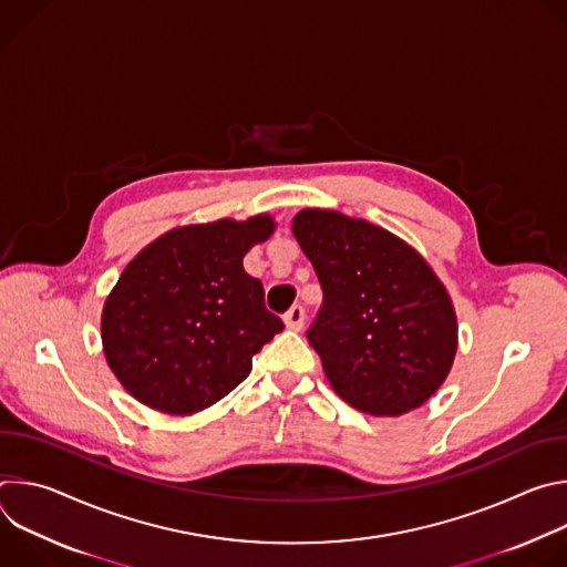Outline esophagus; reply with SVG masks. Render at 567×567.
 <instances>
[{"label": "esophagus", "mask_w": 567, "mask_h": 567, "mask_svg": "<svg viewBox=\"0 0 567 567\" xmlns=\"http://www.w3.org/2000/svg\"><path fill=\"white\" fill-rule=\"evenodd\" d=\"M285 326H287V330H293V332L302 330V326H305V309L300 305H293L285 313Z\"/></svg>", "instance_id": "1"}]
</instances>
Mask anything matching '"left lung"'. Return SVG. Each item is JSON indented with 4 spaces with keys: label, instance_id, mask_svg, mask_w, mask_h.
I'll return each mask as SVG.
<instances>
[{
    "label": "left lung",
    "instance_id": "1",
    "mask_svg": "<svg viewBox=\"0 0 567 567\" xmlns=\"http://www.w3.org/2000/svg\"><path fill=\"white\" fill-rule=\"evenodd\" d=\"M291 228L322 287L307 341L337 394L377 417L420 409L457 350L440 278L411 245L365 219L305 208Z\"/></svg>",
    "mask_w": 567,
    "mask_h": 567
}]
</instances>
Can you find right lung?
I'll return each mask as SVG.
<instances>
[{
    "mask_svg": "<svg viewBox=\"0 0 567 567\" xmlns=\"http://www.w3.org/2000/svg\"><path fill=\"white\" fill-rule=\"evenodd\" d=\"M276 224H190L156 237L121 274L105 300V359L145 406L193 415L226 396L254 368V354L282 320L265 307L262 282L241 267Z\"/></svg>",
    "mask_w": 567,
    "mask_h": 567,
    "instance_id": "right-lung-1",
    "label": "right lung"
}]
</instances>
